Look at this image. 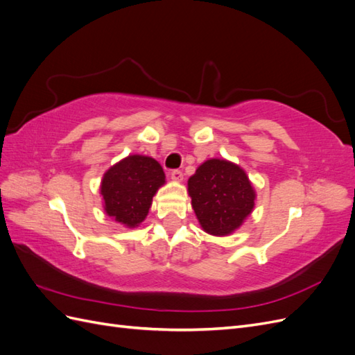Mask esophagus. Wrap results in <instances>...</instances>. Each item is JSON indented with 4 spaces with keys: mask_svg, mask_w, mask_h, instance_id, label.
I'll use <instances>...</instances> for the list:
<instances>
[{
    "mask_svg": "<svg viewBox=\"0 0 355 355\" xmlns=\"http://www.w3.org/2000/svg\"><path fill=\"white\" fill-rule=\"evenodd\" d=\"M170 179L171 180H176V182H180L182 179H184V173H182L180 170H171L170 171Z\"/></svg>",
    "mask_w": 355,
    "mask_h": 355,
    "instance_id": "1",
    "label": "esophagus"
}]
</instances>
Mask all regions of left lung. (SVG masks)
<instances>
[{"label": "left lung", "instance_id": "8db88e82", "mask_svg": "<svg viewBox=\"0 0 355 355\" xmlns=\"http://www.w3.org/2000/svg\"><path fill=\"white\" fill-rule=\"evenodd\" d=\"M188 192L201 228L216 237L239 230L254 207L256 192L249 176L227 159L204 161L189 178Z\"/></svg>", "mask_w": 355, "mask_h": 355}]
</instances>
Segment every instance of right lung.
I'll use <instances>...</instances> for the list:
<instances>
[{"label":"right lung","instance_id":"obj_1","mask_svg":"<svg viewBox=\"0 0 355 355\" xmlns=\"http://www.w3.org/2000/svg\"><path fill=\"white\" fill-rule=\"evenodd\" d=\"M164 184L166 175L158 161L145 155H128L103 175V209L114 220L135 228L145 220L153 197Z\"/></svg>","mask_w":355,"mask_h":355}]
</instances>
